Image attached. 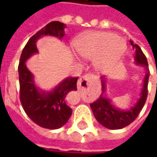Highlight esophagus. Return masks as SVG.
<instances>
[{"mask_svg":"<svg viewBox=\"0 0 157 157\" xmlns=\"http://www.w3.org/2000/svg\"><path fill=\"white\" fill-rule=\"evenodd\" d=\"M96 79V76L94 74H86V75L83 76L78 81V89L81 90L82 88L86 87L88 86V83L92 80Z\"/></svg>","mask_w":157,"mask_h":157,"instance_id":"obj_1","label":"esophagus"}]
</instances>
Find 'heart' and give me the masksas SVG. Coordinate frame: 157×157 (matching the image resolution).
<instances>
[{
  "label": "heart",
  "mask_w": 157,
  "mask_h": 157,
  "mask_svg": "<svg viewBox=\"0 0 157 157\" xmlns=\"http://www.w3.org/2000/svg\"><path fill=\"white\" fill-rule=\"evenodd\" d=\"M78 56L86 60H94L100 71L113 69L123 55L126 44L121 37L104 31L88 32L74 41Z\"/></svg>",
  "instance_id": "obj_1"
}]
</instances>
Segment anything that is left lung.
Returning <instances> with one entry per match:
<instances>
[{
  "instance_id": "obj_1",
  "label": "left lung",
  "mask_w": 157,
  "mask_h": 157,
  "mask_svg": "<svg viewBox=\"0 0 157 157\" xmlns=\"http://www.w3.org/2000/svg\"><path fill=\"white\" fill-rule=\"evenodd\" d=\"M130 44L133 46V49L136 50V64L142 66L146 70V74L143 78L142 92L138 101L128 110H121L120 108H117L116 106L113 105L110 99H108L105 95H103L105 92V80L104 77H101L102 94H100L98 100L90 104V106L98 122L108 129H121L132 123L140 113L147 100L148 83L149 78L148 61L145 55L143 54L142 49L139 46L135 44L133 41H130Z\"/></svg>"
}]
</instances>
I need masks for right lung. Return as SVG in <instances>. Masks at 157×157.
Segmentation results:
<instances>
[{"label": "right lung", "instance_id": "right-lung-1", "mask_svg": "<svg viewBox=\"0 0 157 157\" xmlns=\"http://www.w3.org/2000/svg\"><path fill=\"white\" fill-rule=\"evenodd\" d=\"M66 25L52 21L31 36L22 50L18 66L20 100L27 115L38 126L48 129H57L68 121L72 110L67 105L66 95L77 90L78 78L68 77L50 92L42 91L35 84L33 74L26 66V61L38 53L36 41L45 36L62 39Z\"/></svg>", "mask_w": 157, "mask_h": 157}]
</instances>
